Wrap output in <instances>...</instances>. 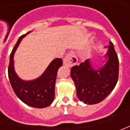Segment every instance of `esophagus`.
Wrapping results in <instances>:
<instances>
[{"label":"esophagus","instance_id":"obj_1","mask_svg":"<svg viewBox=\"0 0 130 130\" xmlns=\"http://www.w3.org/2000/svg\"><path fill=\"white\" fill-rule=\"evenodd\" d=\"M77 58L74 55V53L73 51H70L67 54V56L63 58V64L67 65L68 67H71L77 63Z\"/></svg>","mask_w":130,"mask_h":130}]
</instances>
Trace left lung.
<instances>
[{
  "label": "left lung",
  "instance_id": "obj_1",
  "mask_svg": "<svg viewBox=\"0 0 130 130\" xmlns=\"http://www.w3.org/2000/svg\"><path fill=\"white\" fill-rule=\"evenodd\" d=\"M106 47L107 62L98 70L92 67L89 59L74 66L71 77L75 84L78 98L87 104L101 102L115 87L119 78V58L112 42Z\"/></svg>",
  "mask_w": 130,
  "mask_h": 130
}]
</instances>
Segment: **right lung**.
I'll return each mask as SVG.
<instances>
[{"label": "right lung", "mask_w": 130, "mask_h": 130, "mask_svg": "<svg viewBox=\"0 0 130 130\" xmlns=\"http://www.w3.org/2000/svg\"><path fill=\"white\" fill-rule=\"evenodd\" d=\"M30 32H28V34ZM26 34V35H27ZM19 38L10 55L8 74L15 94L22 102L35 108H45L50 106L55 96V83L58 69L62 66V59L56 58L50 63L45 72L38 79L32 81H24L17 75L13 67V55L22 38Z\"/></svg>", "instance_id": "1"}]
</instances>
